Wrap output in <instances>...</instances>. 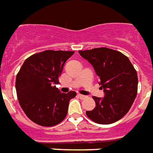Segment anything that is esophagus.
I'll return each mask as SVG.
<instances>
[{
	"instance_id": "1",
	"label": "esophagus",
	"mask_w": 153,
	"mask_h": 153,
	"mask_svg": "<svg viewBox=\"0 0 153 153\" xmlns=\"http://www.w3.org/2000/svg\"><path fill=\"white\" fill-rule=\"evenodd\" d=\"M78 96H79L80 99H82V100H83V99H85V98H86V96H84V95H82V94H78Z\"/></svg>"
}]
</instances>
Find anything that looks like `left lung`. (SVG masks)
Returning a JSON list of instances; mask_svg holds the SVG:
<instances>
[{
	"mask_svg": "<svg viewBox=\"0 0 153 153\" xmlns=\"http://www.w3.org/2000/svg\"><path fill=\"white\" fill-rule=\"evenodd\" d=\"M79 54L93 66L100 77L105 96H92L96 107L86 111L88 118L97 124L116 122L129 111L137 96L138 75L128 57L106 47L79 51Z\"/></svg>",
	"mask_w": 153,
	"mask_h": 153,
	"instance_id": "8db88e82",
	"label": "left lung"
}]
</instances>
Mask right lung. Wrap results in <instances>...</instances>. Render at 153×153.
<instances>
[{"mask_svg":"<svg viewBox=\"0 0 153 153\" xmlns=\"http://www.w3.org/2000/svg\"><path fill=\"white\" fill-rule=\"evenodd\" d=\"M74 51H45L26 59L16 76L15 88L22 109L36 124L51 127L68 114L69 101L76 92H60L55 85L67 60Z\"/></svg>","mask_w":153,"mask_h":153,"instance_id":"add662e5","label":"right lung"}]
</instances>
